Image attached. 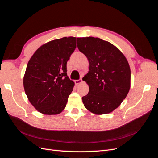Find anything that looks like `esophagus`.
<instances>
[{
    "label": "esophagus",
    "mask_w": 158,
    "mask_h": 158,
    "mask_svg": "<svg viewBox=\"0 0 158 158\" xmlns=\"http://www.w3.org/2000/svg\"><path fill=\"white\" fill-rule=\"evenodd\" d=\"M82 82V79L75 80V84H81Z\"/></svg>",
    "instance_id": "obj_1"
}]
</instances>
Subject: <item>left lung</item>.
I'll return each instance as SVG.
<instances>
[{
  "label": "left lung",
  "mask_w": 158,
  "mask_h": 158,
  "mask_svg": "<svg viewBox=\"0 0 158 158\" xmlns=\"http://www.w3.org/2000/svg\"><path fill=\"white\" fill-rule=\"evenodd\" d=\"M79 51L88 58L89 72L83 78L89 85L82 97L85 107L96 114L117 109L131 87V69L125 56L117 47L98 37H78Z\"/></svg>",
  "instance_id": "1"
}]
</instances>
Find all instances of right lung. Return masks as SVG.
Listing matches in <instances>:
<instances>
[{"label":"right lung","mask_w":158,"mask_h":158,"mask_svg":"<svg viewBox=\"0 0 158 158\" xmlns=\"http://www.w3.org/2000/svg\"><path fill=\"white\" fill-rule=\"evenodd\" d=\"M76 37H63L43 45L33 55L23 76L30 102L45 114H57L65 108L74 82L68 77L66 63L76 47Z\"/></svg>","instance_id":"obj_1"}]
</instances>
